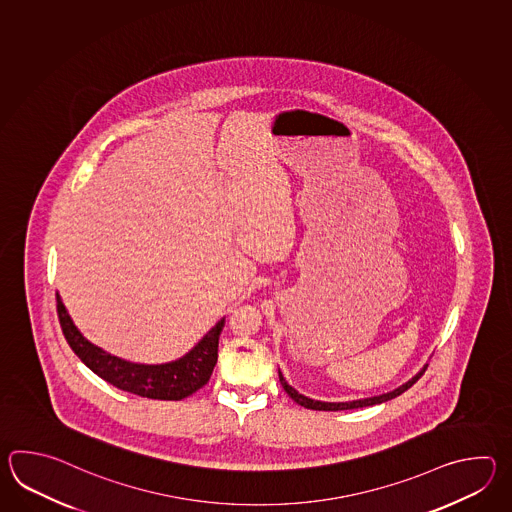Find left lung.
<instances>
[{
    "label": "left lung",
    "mask_w": 512,
    "mask_h": 512,
    "mask_svg": "<svg viewBox=\"0 0 512 512\" xmlns=\"http://www.w3.org/2000/svg\"><path fill=\"white\" fill-rule=\"evenodd\" d=\"M426 366L423 370L419 371L417 375H415L414 379H410V381L403 384V386H399L397 390H393L390 393H382L379 397H368V399H359V401H351V403H322V401H313V399H307L304 397L302 393L296 392L294 388H291L285 379H283L282 371H278V377H280V382H282L283 390L287 392V395L293 399L294 403L300 404V406H304V408H309V410H322V412H338V410H355V408H364V406H373V404H381L386 403V401H390L393 397H397V395H401V393L406 392L408 388H412L415 382L421 379V375L425 373Z\"/></svg>",
    "instance_id": "8db88e82"
}]
</instances>
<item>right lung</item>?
<instances>
[{
    "mask_svg": "<svg viewBox=\"0 0 512 512\" xmlns=\"http://www.w3.org/2000/svg\"><path fill=\"white\" fill-rule=\"evenodd\" d=\"M56 311L69 348L75 351V355L89 370L122 392L159 401H181L207 384L218 362L219 335L225 327V318H221L183 359L146 366L117 359L87 342L73 324L71 316L67 315L66 307L58 294Z\"/></svg>",
    "mask_w": 512,
    "mask_h": 512,
    "instance_id": "add662e5",
    "label": "right lung"
}]
</instances>
